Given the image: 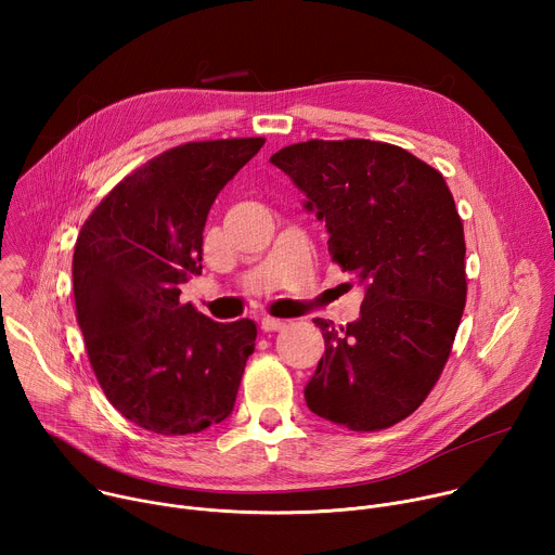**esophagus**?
<instances>
[{
  "label": "esophagus",
  "instance_id": "34e87169",
  "mask_svg": "<svg viewBox=\"0 0 555 555\" xmlns=\"http://www.w3.org/2000/svg\"><path fill=\"white\" fill-rule=\"evenodd\" d=\"M283 327H285V321L270 319V315H268V319H263V321H261V330H263L266 334H270V332H281Z\"/></svg>",
  "mask_w": 555,
  "mask_h": 555
}]
</instances>
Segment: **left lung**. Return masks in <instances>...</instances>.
I'll return each mask as SVG.
<instances>
[{"label":"left lung","instance_id":"8db88e82","mask_svg":"<svg viewBox=\"0 0 555 555\" xmlns=\"http://www.w3.org/2000/svg\"><path fill=\"white\" fill-rule=\"evenodd\" d=\"M270 163L307 195L330 255L364 285L360 319H315L325 356L305 386L311 413L358 433L413 415L437 384L461 323L463 221L443 176L402 146L307 140Z\"/></svg>","mask_w":555,"mask_h":555}]
</instances>
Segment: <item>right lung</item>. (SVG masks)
Here are the masks:
<instances>
[{"instance_id": "1", "label": "right lung", "mask_w": 555, "mask_h": 555, "mask_svg": "<svg viewBox=\"0 0 555 555\" xmlns=\"http://www.w3.org/2000/svg\"><path fill=\"white\" fill-rule=\"evenodd\" d=\"M266 138L173 146L122 178L78 232L76 321L109 404L135 426L193 435L223 422L257 327L215 323L180 285L202 272V232L217 193Z\"/></svg>"}]
</instances>
